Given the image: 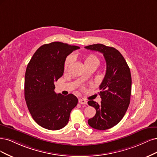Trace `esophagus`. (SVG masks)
<instances>
[{"label": "esophagus", "mask_w": 157, "mask_h": 157, "mask_svg": "<svg viewBox=\"0 0 157 157\" xmlns=\"http://www.w3.org/2000/svg\"><path fill=\"white\" fill-rule=\"evenodd\" d=\"M79 103L81 104H87V101L85 100V99H83V98H79Z\"/></svg>", "instance_id": "esophagus-1"}]
</instances>
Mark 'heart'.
<instances>
[{
    "mask_svg": "<svg viewBox=\"0 0 157 157\" xmlns=\"http://www.w3.org/2000/svg\"><path fill=\"white\" fill-rule=\"evenodd\" d=\"M72 58L71 56H69L66 59L65 62H64V68L67 69L69 65L70 64V63H72ZM94 63H99V60L97 58V56H95L93 54H90L87 56H86L85 58V65L86 64H92Z\"/></svg>",
    "mask_w": 157,
    "mask_h": 157,
    "instance_id": "heart-1",
    "label": "heart"
}]
</instances>
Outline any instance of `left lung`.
Here are the masks:
<instances>
[{
  "label": "left lung",
  "mask_w": 157,
  "mask_h": 157,
  "mask_svg": "<svg viewBox=\"0 0 157 157\" xmlns=\"http://www.w3.org/2000/svg\"><path fill=\"white\" fill-rule=\"evenodd\" d=\"M85 48L102 53L106 62L105 75L100 85L102 101L100 104L93 100L88 102L97 111L88 124L97 130L109 129L120 122L128 108L132 85L130 70L123 55L113 47L97 44Z\"/></svg>",
  "instance_id": "left-lung-1"
}]
</instances>
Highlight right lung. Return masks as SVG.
Here are the masks:
<instances>
[{
	"label": "right lung",
	"instance_id": "1",
	"mask_svg": "<svg viewBox=\"0 0 157 157\" xmlns=\"http://www.w3.org/2000/svg\"><path fill=\"white\" fill-rule=\"evenodd\" d=\"M79 47L59 42L44 44L33 55L25 76V99L29 112L38 124L51 130L67 124L70 114L78 104L72 94L54 91L55 82L64 73L67 57Z\"/></svg>",
	"mask_w": 157,
	"mask_h": 157
}]
</instances>
